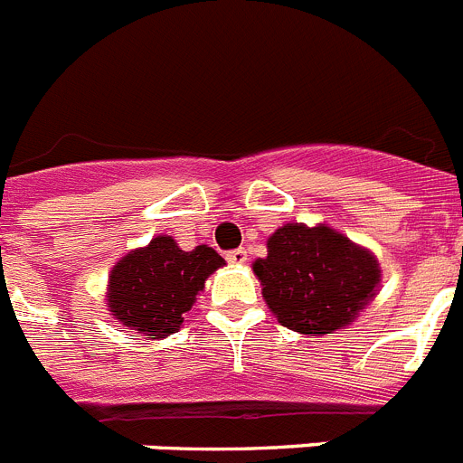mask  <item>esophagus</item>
Instances as JSON below:
<instances>
[{
	"label": "esophagus",
	"instance_id": "34e87169",
	"mask_svg": "<svg viewBox=\"0 0 463 463\" xmlns=\"http://www.w3.org/2000/svg\"><path fill=\"white\" fill-rule=\"evenodd\" d=\"M245 260H248V252L243 248H236V250L227 252V261H232V264H243Z\"/></svg>",
	"mask_w": 463,
	"mask_h": 463
}]
</instances>
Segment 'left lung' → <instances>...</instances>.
Segmentation results:
<instances>
[{
  "label": "left lung",
  "instance_id": "left-lung-1",
  "mask_svg": "<svg viewBox=\"0 0 463 463\" xmlns=\"http://www.w3.org/2000/svg\"><path fill=\"white\" fill-rule=\"evenodd\" d=\"M252 264L269 308L288 329L331 334L350 325L375 294V257L329 227L285 224Z\"/></svg>",
  "mask_w": 463,
  "mask_h": 463
}]
</instances>
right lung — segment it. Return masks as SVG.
I'll list each match as a JSON object with an SVG mask.
<instances>
[{
  "label": "right lung",
  "mask_w": 463,
  "mask_h": 463,
  "mask_svg": "<svg viewBox=\"0 0 463 463\" xmlns=\"http://www.w3.org/2000/svg\"><path fill=\"white\" fill-rule=\"evenodd\" d=\"M224 264L208 245L181 250L171 236H157L110 271L109 306L122 325L138 334L166 336L181 329L183 315L215 269Z\"/></svg>",
  "instance_id": "1"
}]
</instances>
